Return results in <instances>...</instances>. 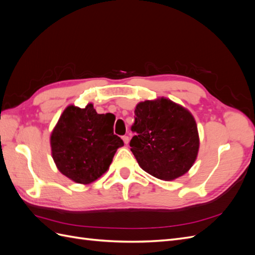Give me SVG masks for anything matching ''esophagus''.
<instances>
[{
  "instance_id": "34e87169",
  "label": "esophagus",
  "mask_w": 255,
  "mask_h": 255,
  "mask_svg": "<svg viewBox=\"0 0 255 255\" xmlns=\"http://www.w3.org/2000/svg\"><path fill=\"white\" fill-rule=\"evenodd\" d=\"M122 139H123V141H125L126 144H128V141H129V137L128 136H122Z\"/></svg>"
}]
</instances>
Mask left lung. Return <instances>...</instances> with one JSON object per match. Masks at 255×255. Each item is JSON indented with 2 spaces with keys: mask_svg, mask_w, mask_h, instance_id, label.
Instances as JSON below:
<instances>
[{
  "mask_svg": "<svg viewBox=\"0 0 255 255\" xmlns=\"http://www.w3.org/2000/svg\"><path fill=\"white\" fill-rule=\"evenodd\" d=\"M130 129L136 133L129 141L130 151L143 170L157 179L174 180L195 163L199 150L196 121L170 100L140 102Z\"/></svg>",
  "mask_w": 255,
  "mask_h": 255,
  "instance_id": "1",
  "label": "left lung"
}]
</instances>
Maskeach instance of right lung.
Wrapping results in <instances>:
<instances>
[{
	"label": "right lung",
	"mask_w": 255,
	"mask_h": 255,
	"mask_svg": "<svg viewBox=\"0 0 255 255\" xmlns=\"http://www.w3.org/2000/svg\"><path fill=\"white\" fill-rule=\"evenodd\" d=\"M115 116L98 114L94 105L68 106L51 135L58 170L76 183L89 184L109 169L121 138L114 134Z\"/></svg>",
	"instance_id": "obj_1"
}]
</instances>
